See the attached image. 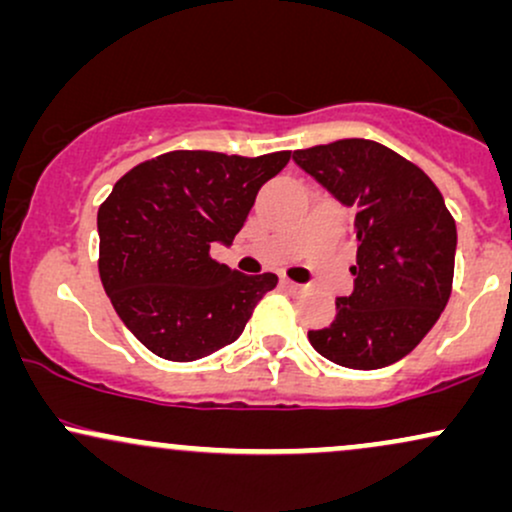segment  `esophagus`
I'll return each mask as SVG.
<instances>
[{"label": "esophagus", "instance_id": "obj_1", "mask_svg": "<svg viewBox=\"0 0 512 512\" xmlns=\"http://www.w3.org/2000/svg\"><path fill=\"white\" fill-rule=\"evenodd\" d=\"M281 284H284V289H289V291H293V293L305 291L303 284H296V281H291V279H284V281H281Z\"/></svg>", "mask_w": 512, "mask_h": 512}]
</instances>
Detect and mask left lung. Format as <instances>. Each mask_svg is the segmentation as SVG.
I'll use <instances>...</instances> for the list:
<instances>
[{
  "label": "left lung",
  "instance_id": "8db88e82",
  "mask_svg": "<svg viewBox=\"0 0 512 512\" xmlns=\"http://www.w3.org/2000/svg\"><path fill=\"white\" fill-rule=\"evenodd\" d=\"M293 161L356 211L354 293L337 298V317L310 330V344L344 368L390 366L448 305L457 228L445 199L419 166L368 139L293 151Z\"/></svg>",
  "mask_w": 512,
  "mask_h": 512
}]
</instances>
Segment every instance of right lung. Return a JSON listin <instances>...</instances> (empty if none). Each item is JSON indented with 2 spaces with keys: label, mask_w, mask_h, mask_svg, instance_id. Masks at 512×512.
<instances>
[{
  "label": "right lung",
  "mask_w": 512,
  "mask_h": 512,
  "mask_svg": "<svg viewBox=\"0 0 512 512\" xmlns=\"http://www.w3.org/2000/svg\"><path fill=\"white\" fill-rule=\"evenodd\" d=\"M289 158L291 151H170L115 182L98 209V272L115 313L146 349L185 363L243 334L279 279L233 272L209 248L233 243L260 187Z\"/></svg>",
  "instance_id": "right-lung-1"
}]
</instances>
